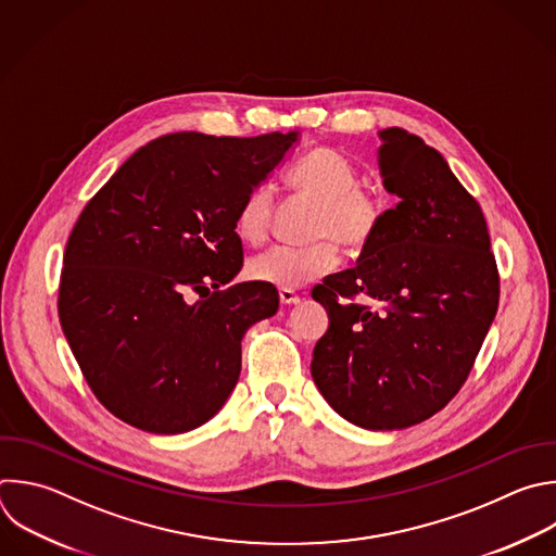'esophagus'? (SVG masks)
Wrapping results in <instances>:
<instances>
[{
  "mask_svg": "<svg viewBox=\"0 0 556 556\" xmlns=\"http://www.w3.org/2000/svg\"><path fill=\"white\" fill-rule=\"evenodd\" d=\"M279 301H281V305H296L301 301V296L292 290H279Z\"/></svg>",
  "mask_w": 556,
  "mask_h": 556,
  "instance_id": "obj_1",
  "label": "esophagus"
}]
</instances>
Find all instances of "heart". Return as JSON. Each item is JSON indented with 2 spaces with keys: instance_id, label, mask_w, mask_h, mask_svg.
I'll list each match as a JSON object with an SVG mask.
<instances>
[{
  "instance_id": "b5f03b06",
  "label": "heart",
  "mask_w": 556,
  "mask_h": 556,
  "mask_svg": "<svg viewBox=\"0 0 556 556\" xmlns=\"http://www.w3.org/2000/svg\"><path fill=\"white\" fill-rule=\"evenodd\" d=\"M292 190L318 203L309 247H273L249 262V275L279 290L312 283L338 264L336 242L357 253L380 231L389 203L387 197L359 180V167L338 148L318 146L299 159L290 172ZM275 188L257 182L242 197L236 212V231L244 242H262L273 225Z\"/></svg>"
}]
</instances>
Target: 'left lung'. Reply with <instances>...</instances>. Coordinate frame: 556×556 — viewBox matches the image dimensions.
Returning a JSON list of instances; mask_svg holds the SVG:
<instances>
[{"label":"left lung","mask_w":556,"mask_h":556,"mask_svg":"<svg viewBox=\"0 0 556 556\" xmlns=\"http://www.w3.org/2000/svg\"><path fill=\"white\" fill-rule=\"evenodd\" d=\"M384 188L397 207L357 264L314 286L329 329L312 378L327 404L366 430H402L465 384L500 301L484 214L421 137L387 128Z\"/></svg>","instance_id":"1"}]
</instances>
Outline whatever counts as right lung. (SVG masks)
Here are the masks:
<instances>
[{"label":"right lung","mask_w":556,"mask_h":556,"mask_svg":"<svg viewBox=\"0 0 556 556\" xmlns=\"http://www.w3.org/2000/svg\"><path fill=\"white\" fill-rule=\"evenodd\" d=\"M296 132H172L139 148L85 205L63 255L59 316L98 402L124 424L180 434L238 384L244 331L277 312L242 268V197Z\"/></svg>","instance_id":"add662e5"}]
</instances>
